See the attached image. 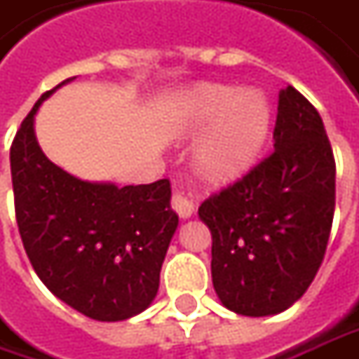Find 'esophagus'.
Returning a JSON list of instances; mask_svg holds the SVG:
<instances>
[{
  "label": "esophagus",
  "mask_w": 359,
  "mask_h": 359,
  "mask_svg": "<svg viewBox=\"0 0 359 359\" xmlns=\"http://www.w3.org/2000/svg\"><path fill=\"white\" fill-rule=\"evenodd\" d=\"M170 206L182 218H189L194 212V201H192L191 194H184V192H175L170 198Z\"/></svg>",
  "instance_id": "34e87169"
}]
</instances>
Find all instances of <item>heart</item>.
Returning a JSON list of instances; mask_svg holds the SVG:
<instances>
[{
	"instance_id": "1",
	"label": "heart",
	"mask_w": 359,
	"mask_h": 359,
	"mask_svg": "<svg viewBox=\"0 0 359 359\" xmlns=\"http://www.w3.org/2000/svg\"><path fill=\"white\" fill-rule=\"evenodd\" d=\"M187 115L198 127L212 123L196 149L198 165L212 179H230L250 167L270 130L264 95L226 85L198 87L187 103Z\"/></svg>"
}]
</instances>
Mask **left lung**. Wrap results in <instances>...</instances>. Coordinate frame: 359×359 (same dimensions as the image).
I'll list each match as a JSON object with an SVG mask.
<instances>
[{"label":"left lung","instance_id":"8db88e82","mask_svg":"<svg viewBox=\"0 0 359 359\" xmlns=\"http://www.w3.org/2000/svg\"><path fill=\"white\" fill-rule=\"evenodd\" d=\"M336 206V161L316 107L280 91L274 149L212 192L198 217L212 234V284L242 316L284 312L312 284Z\"/></svg>","mask_w":359,"mask_h":359}]
</instances>
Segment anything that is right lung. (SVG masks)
<instances>
[{"instance_id":"add662e5","label":"right lung","mask_w":359,"mask_h":359,"mask_svg":"<svg viewBox=\"0 0 359 359\" xmlns=\"http://www.w3.org/2000/svg\"><path fill=\"white\" fill-rule=\"evenodd\" d=\"M55 89L33 105L9 149L19 236L33 270L59 300L99 322L127 320L153 302L179 226L170 182L118 189L53 165L37 144L33 117Z\"/></svg>"}]
</instances>
